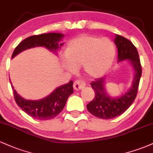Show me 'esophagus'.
Here are the masks:
<instances>
[{"instance_id": "34e87169", "label": "esophagus", "mask_w": 153, "mask_h": 153, "mask_svg": "<svg viewBox=\"0 0 153 153\" xmlns=\"http://www.w3.org/2000/svg\"><path fill=\"white\" fill-rule=\"evenodd\" d=\"M85 85V82L82 80H76L73 84V88L77 91L81 90Z\"/></svg>"}]
</instances>
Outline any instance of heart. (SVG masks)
<instances>
[{"instance_id": "obj_1", "label": "heart", "mask_w": 153, "mask_h": 153, "mask_svg": "<svg viewBox=\"0 0 153 153\" xmlns=\"http://www.w3.org/2000/svg\"><path fill=\"white\" fill-rule=\"evenodd\" d=\"M65 55L62 63L67 70L75 72L76 67L83 66L88 75L98 77L104 74L113 64L116 47L108 39L82 35L68 42Z\"/></svg>"}]
</instances>
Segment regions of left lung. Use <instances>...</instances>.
I'll return each instance as SVG.
<instances>
[{
  "label": "left lung",
  "mask_w": 153,
  "mask_h": 153,
  "mask_svg": "<svg viewBox=\"0 0 153 153\" xmlns=\"http://www.w3.org/2000/svg\"><path fill=\"white\" fill-rule=\"evenodd\" d=\"M114 42L118 49L119 62L129 59L136 73L130 90L121 97L115 99L110 98L105 93L104 78H98L91 82V85L95 92V97L87 105V109L91 114L103 119H113L122 114L128 109L137 94L142 75V65L137 50L130 40L120 35H117Z\"/></svg>",
  "instance_id": "left-lung-1"
}]
</instances>
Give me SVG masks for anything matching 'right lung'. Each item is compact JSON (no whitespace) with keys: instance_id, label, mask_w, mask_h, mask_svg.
<instances>
[{"instance_id":"right-lung-1","label":"right lung","mask_w":153,"mask_h":153,"mask_svg":"<svg viewBox=\"0 0 153 153\" xmlns=\"http://www.w3.org/2000/svg\"><path fill=\"white\" fill-rule=\"evenodd\" d=\"M63 36L59 33H48L34 35L25 39L19 44L12 54V58L22 51L34 47H45L49 50L56 51L59 47L58 42ZM60 44L59 46H62ZM73 82L59 86L50 96L38 101L25 100L17 94L13 88L14 99L17 105L27 114L39 120H48L57 117L65 106L68 98L73 93Z\"/></svg>"}]
</instances>
